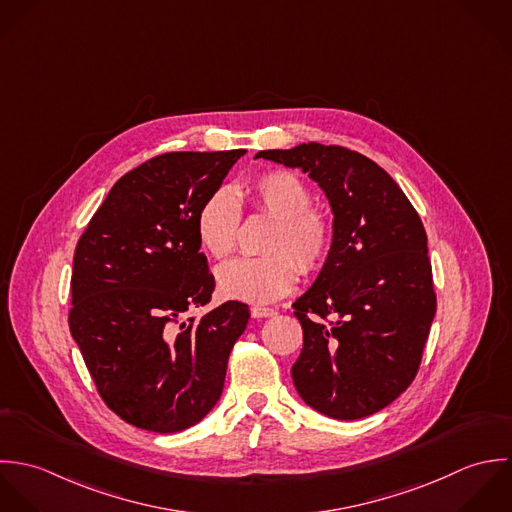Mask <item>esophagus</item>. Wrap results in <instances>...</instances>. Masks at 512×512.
<instances>
[{
	"instance_id": "1",
	"label": "esophagus",
	"mask_w": 512,
	"mask_h": 512,
	"mask_svg": "<svg viewBox=\"0 0 512 512\" xmlns=\"http://www.w3.org/2000/svg\"><path fill=\"white\" fill-rule=\"evenodd\" d=\"M251 314H253V318H269V316H275L277 310L271 307H253Z\"/></svg>"
}]
</instances>
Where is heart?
I'll use <instances>...</instances> for the list:
<instances>
[{"label": "heart", "mask_w": 512, "mask_h": 512, "mask_svg": "<svg viewBox=\"0 0 512 512\" xmlns=\"http://www.w3.org/2000/svg\"><path fill=\"white\" fill-rule=\"evenodd\" d=\"M257 209L275 217L265 257H239L215 271L217 289L223 297L253 305H267L285 297L299 279V260L303 271L318 269L330 249L332 231L322 213L312 209V196L305 182L291 172H265L239 190ZM239 202L233 190L219 188L205 200L196 231L200 245L215 257H227L237 243ZM291 250L295 262L286 251Z\"/></svg>", "instance_id": "heart-1"}]
</instances>
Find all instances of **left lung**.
<instances>
[{"label":"left lung","mask_w":512,"mask_h":512,"mask_svg":"<svg viewBox=\"0 0 512 512\" xmlns=\"http://www.w3.org/2000/svg\"><path fill=\"white\" fill-rule=\"evenodd\" d=\"M255 158L299 168L332 211L326 261L293 305L303 326L295 388L332 419L372 415L415 378L435 316L423 223L396 180L348 148L308 142Z\"/></svg>","instance_id":"obj_1"}]
</instances>
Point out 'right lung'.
I'll return each mask as SVG.
<instances>
[{
  "mask_svg": "<svg viewBox=\"0 0 512 512\" xmlns=\"http://www.w3.org/2000/svg\"><path fill=\"white\" fill-rule=\"evenodd\" d=\"M245 150L170 152L122 176L73 259L71 334L106 406L124 421L174 433L219 402L249 308L211 301L198 211Z\"/></svg>",
  "mask_w": 512,
  "mask_h": 512,
  "instance_id": "obj_1",
  "label": "right lung"
}]
</instances>
